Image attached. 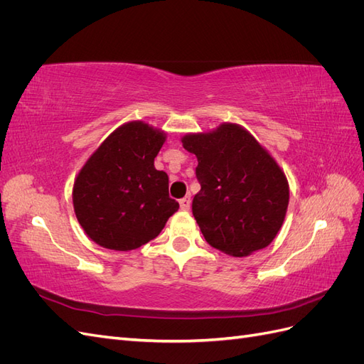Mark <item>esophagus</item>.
<instances>
[{
  "label": "esophagus",
  "mask_w": 364,
  "mask_h": 364,
  "mask_svg": "<svg viewBox=\"0 0 364 364\" xmlns=\"http://www.w3.org/2000/svg\"><path fill=\"white\" fill-rule=\"evenodd\" d=\"M181 209L182 211H190V208H191V197L190 196H185L183 199H181Z\"/></svg>",
  "instance_id": "34e87169"
}]
</instances>
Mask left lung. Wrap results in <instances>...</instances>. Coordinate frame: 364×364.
<instances>
[{"mask_svg": "<svg viewBox=\"0 0 364 364\" xmlns=\"http://www.w3.org/2000/svg\"><path fill=\"white\" fill-rule=\"evenodd\" d=\"M181 141L199 162L193 215L208 243L238 258L267 247L290 199L287 176L269 150L235 123L186 134Z\"/></svg>", "mask_w": 364, "mask_h": 364, "instance_id": "1", "label": "left lung"}]
</instances>
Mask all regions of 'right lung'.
<instances>
[{
	"instance_id": "obj_1",
	"label": "right lung",
	"mask_w": 364,
	"mask_h": 364,
	"mask_svg": "<svg viewBox=\"0 0 364 364\" xmlns=\"http://www.w3.org/2000/svg\"><path fill=\"white\" fill-rule=\"evenodd\" d=\"M167 134L146 121L117 127L77 173L73 205L85 234L98 246L127 252L156 238L179 203L155 158Z\"/></svg>"
}]
</instances>
